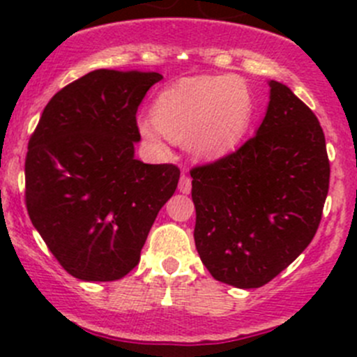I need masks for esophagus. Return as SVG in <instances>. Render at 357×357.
I'll use <instances>...</instances> for the list:
<instances>
[{"label": "esophagus", "instance_id": "obj_1", "mask_svg": "<svg viewBox=\"0 0 357 357\" xmlns=\"http://www.w3.org/2000/svg\"><path fill=\"white\" fill-rule=\"evenodd\" d=\"M178 190H179V192H181V193H190V192H192V179H190L188 176L183 174L181 179H179Z\"/></svg>", "mask_w": 357, "mask_h": 357}]
</instances>
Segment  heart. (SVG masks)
<instances>
[{"label":"heart","instance_id":"1","mask_svg":"<svg viewBox=\"0 0 357 357\" xmlns=\"http://www.w3.org/2000/svg\"><path fill=\"white\" fill-rule=\"evenodd\" d=\"M250 91L235 75L188 77L158 95L153 115L136 126L152 149L164 150L169 138H185L193 157L212 160L231 152L250 126Z\"/></svg>","mask_w":357,"mask_h":357}]
</instances>
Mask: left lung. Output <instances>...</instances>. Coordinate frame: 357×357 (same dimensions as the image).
I'll list each match as a JSON object with an SVG mask.
<instances>
[{
	"label": "left lung",
	"instance_id": "1",
	"mask_svg": "<svg viewBox=\"0 0 357 357\" xmlns=\"http://www.w3.org/2000/svg\"><path fill=\"white\" fill-rule=\"evenodd\" d=\"M190 174L202 262L218 282L259 289L314 238L330 183L325 135L289 86L269 81L255 135Z\"/></svg>",
	"mask_w": 357,
	"mask_h": 357
}]
</instances>
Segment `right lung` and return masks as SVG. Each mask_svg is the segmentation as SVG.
I'll return each instance as SVG.
<instances>
[{
	"mask_svg": "<svg viewBox=\"0 0 357 357\" xmlns=\"http://www.w3.org/2000/svg\"><path fill=\"white\" fill-rule=\"evenodd\" d=\"M157 72L98 68L43 110L25 158L29 218L68 275L114 282L139 262L179 169L135 158L136 112Z\"/></svg>",
	"mask_w": 357,
	"mask_h": 357,
	"instance_id": "add662e5",
	"label": "right lung"
}]
</instances>
